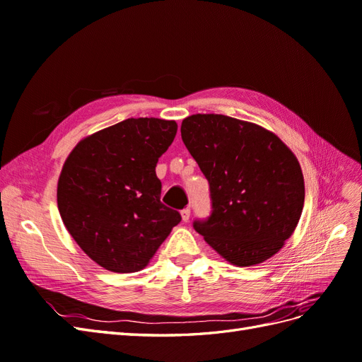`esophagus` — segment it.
Masks as SVG:
<instances>
[{
  "label": "esophagus",
  "instance_id": "esophagus-1",
  "mask_svg": "<svg viewBox=\"0 0 362 362\" xmlns=\"http://www.w3.org/2000/svg\"><path fill=\"white\" fill-rule=\"evenodd\" d=\"M181 217H182V222H189L190 218V208H184L181 211Z\"/></svg>",
  "mask_w": 362,
  "mask_h": 362
}]
</instances>
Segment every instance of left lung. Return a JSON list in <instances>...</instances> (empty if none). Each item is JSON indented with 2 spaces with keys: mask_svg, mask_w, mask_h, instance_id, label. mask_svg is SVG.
<instances>
[{
  "mask_svg": "<svg viewBox=\"0 0 362 362\" xmlns=\"http://www.w3.org/2000/svg\"><path fill=\"white\" fill-rule=\"evenodd\" d=\"M185 148L210 182L208 221L193 223L218 255L238 267L272 258L299 223L305 201L300 164L272 131L225 115H192Z\"/></svg>",
  "mask_w": 362,
  "mask_h": 362,
  "instance_id": "obj_1",
  "label": "left lung"
}]
</instances>
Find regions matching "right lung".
I'll return each mask as SVG.
<instances>
[{
	"label": "right lung",
	"mask_w": 362,
	"mask_h": 362,
	"mask_svg": "<svg viewBox=\"0 0 362 362\" xmlns=\"http://www.w3.org/2000/svg\"><path fill=\"white\" fill-rule=\"evenodd\" d=\"M177 129L175 120L129 117L80 140L64 161L57 182L62 221L105 270L145 269L181 222L161 204L156 175Z\"/></svg>",
	"instance_id": "1"
}]
</instances>
